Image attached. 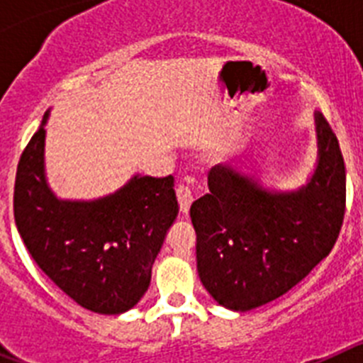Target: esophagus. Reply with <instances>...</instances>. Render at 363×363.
Listing matches in <instances>:
<instances>
[{"label":"esophagus","mask_w":363,"mask_h":363,"mask_svg":"<svg viewBox=\"0 0 363 363\" xmlns=\"http://www.w3.org/2000/svg\"><path fill=\"white\" fill-rule=\"evenodd\" d=\"M176 196H178V203H179V211L184 214L189 213V207L192 203V189L189 185L179 184L176 187Z\"/></svg>","instance_id":"obj_1"}]
</instances>
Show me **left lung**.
Here are the masks:
<instances>
[{
  "instance_id": "obj_1",
  "label": "left lung",
  "mask_w": 363,
  "mask_h": 363,
  "mask_svg": "<svg viewBox=\"0 0 363 363\" xmlns=\"http://www.w3.org/2000/svg\"><path fill=\"white\" fill-rule=\"evenodd\" d=\"M318 163L303 187L272 192L233 167L209 172V194L191 205L198 274L211 296L251 311L293 289L325 258L345 214V165L336 134L314 114Z\"/></svg>"
}]
</instances>
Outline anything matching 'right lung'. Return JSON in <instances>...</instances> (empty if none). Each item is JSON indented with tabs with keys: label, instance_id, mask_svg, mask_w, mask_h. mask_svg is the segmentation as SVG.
<instances>
[{
	"label": "right lung",
	"instance_id": "right-lung-1",
	"mask_svg": "<svg viewBox=\"0 0 363 363\" xmlns=\"http://www.w3.org/2000/svg\"><path fill=\"white\" fill-rule=\"evenodd\" d=\"M47 118L19 158L16 227L38 267L76 303L125 313L149 289L154 259L178 216L174 178L138 174L98 200H57L45 178Z\"/></svg>",
	"mask_w": 363,
	"mask_h": 363
}]
</instances>
